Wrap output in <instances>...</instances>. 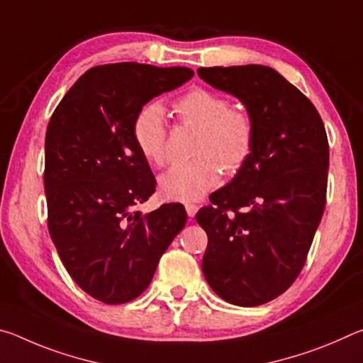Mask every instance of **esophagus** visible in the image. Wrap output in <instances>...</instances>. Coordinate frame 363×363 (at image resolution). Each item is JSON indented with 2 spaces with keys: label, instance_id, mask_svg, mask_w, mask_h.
I'll return each mask as SVG.
<instances>
[{
  "label": "esophagus",
  "instance_id": "34e87169",
  "mask_svg": "<svg viewBox=\"0 0 363 363\" xmlns=\"http://www.w3.org/2000/svg\"><path fill=\"white\" fill-rule=\"evenodd\" d=\"M186 211L189 214V218H194L195 214H196V211H199V206H196L195 203H187L186 205Z\"/></svg>",
  "mask_w": 363,
  "mask_h": 363
}]
</instances>
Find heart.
I'll list each match as a JSON object with an SVG mask.
<instances>
[{"instance_id": "heart-1", "label": "heart", "mask_w": 363, "mask_h": 363, "mask_svg": "<svg viewBox=\"0 0 363 363\" xmlns=\"http://www.w3.org/2000/svg\"><path fill=\"white\" fill-rule=\"evenodd\" d=\"M182 125L199 128L192 160L177 163L160 177V190L169 200H199L218 186L220 168L235 174L251 158L256 125L247 110L232 107L227 97L205 88L190 89L174 102ZM133 140L147 162L163 167L168 162V126L162 104L149 102L133 121Z\"/></svg>"}]
</instances>
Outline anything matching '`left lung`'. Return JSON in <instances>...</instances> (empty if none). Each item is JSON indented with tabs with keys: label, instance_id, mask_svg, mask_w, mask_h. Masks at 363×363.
Returning a JSON list of instances; mask_svg holds the SVG:
<instances>
[{
	"label": "left lung",
	"instance_id": "1",
	"mask_svg": "<svg viewBox=\"0 0 363 363\" xmlns=\"http://www.w3.org/2000/svg\"><path fill=\"white\" fill-rule=\"evenodd\" d=\"M196 73L238 97L256 125L248 163L195 216L208 235L201 269L227 303L261 306L285 293L306 264L327 203V131L314 104L270 67Z\"/></svg>",
	"mask_w": 363,
	"mask_h": 363
}]
</instances>
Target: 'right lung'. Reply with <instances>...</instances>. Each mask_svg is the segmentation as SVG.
Masks as SVG:
<instances>
[{"label": "right lung", "mask_w": 363, "mask_h": 363, "mask_svg": "<svg viewBox=\"0 0 363 363\" xmlns=\"http://www.w3.org/2000/svg\"><path fill=\"white\" fill-rule=\"evenodd\" d=\"M192 77L187 67L97 65L79 77L49 120V235L75 284L106 304L136 299L186 225L181 203L138 211L157 182L133 140V121L153 97Z\"/></svg>", "instance_id": "obj_1"}]
</instances>
